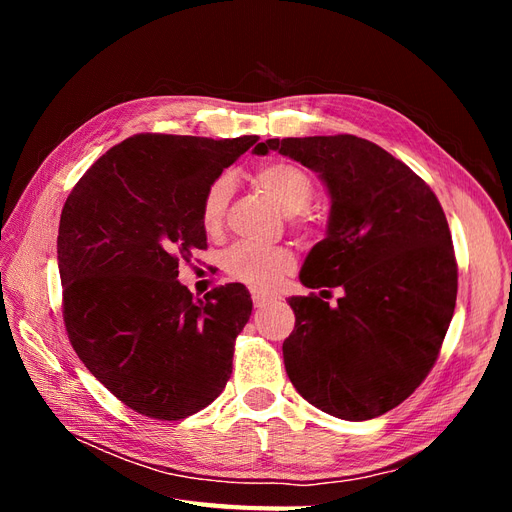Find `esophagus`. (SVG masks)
<instances>
[{
	"label": "esophagus",
	"instance_id": "34e87169",
	"mask_svg": "<svg viewBox=\"0 0 512 512\" xmlns=\"http://www.w3.org/2000/svg\"><path fill=\"white\" fill-rule=\"evenodd\" d=\"M252 301H254V305L256 307H267L271 301H273V297L271 294H267V292H262V290H252Z\"/></svg>",
	"mask_w": 512,
	"mask_h": 512
}]
</instances>
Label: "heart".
Listing matches in <instances>:
<instances>
[{"label":"heart","mask_w":512,"mask_h":512,"mask_svg":"<svg viewBox=\"0 0 512 512\" xmlns=\"http://www.w3.org/2000/svg\"><path fill=\"white\" fill-rule=\"evenodd\" d=\"M254 179L258 188L286 215H299L312 207L316 183L303 168L288 162H267L256 168ZM232 192L228 175L215 177L200 200V224L207 232H218L224 224L226 207ZM224 267L230 277L254 288H271L282 275L294 269V254L288 247H258L250 243L232 245Z\"/></svg>","instance_id":"b5f03b06"}]
</instances>
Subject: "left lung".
Masks as SVG:
<instances>
[{
  "label": "left lung",
  "instance_id": "1",
  "mask_svg": "<svg viewBox=\"0 0 512 512\" xmlns=\"http://www.w3.org/2000/svg\"><path fill=\"white\" fill-rule=\"evenodd\" d=\"M316 170L331 194L327 237L307 254L290 297L284 365L309 404L369 421L408 399L436 363L457 301V260L440 200L410 166L352 134L269 138ZM331 287L345 294L323 301Z\"/></svg>",
  "mask_w": 512,
  "mask_h": 512
}]
</instances>
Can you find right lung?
<instances>
[{"label":"right lung","instance_id":"obj_1","mask_svg":"<svg viewBox=\"0 0 512 512\" xmlns=\"http://www.w3.org/2000/svg\"><path fill=\"white\" fill-rule=\"evenodd\" d=\"M256 141L130 136L87 170L61 209L68 339L91 374L138 414L192 416L232 374L250 292L226 284L194 299L177 275L181 260L207 247L200 224L207 185Z\"/></svg>","mask_w":512,"mask_h":512}]
</instances>
